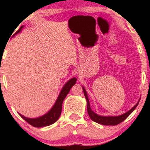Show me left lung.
I'll return each instance as SVG.
<instances>
[{
    "label": "left lung",
    "instance_id": "1",
    "mask_svg": "<svg viewBox=\"0 0 150 150\" xmlns=\"http://www.w3.org/2000/svg\"><path fill=\"white\" fill-rule=\"evenodd\" d=\"M84 94H85V98L87 100V112L88 114L90 117V118L91 119L93 122L96 123H98L102 125H106V126H115V125H117L120 123H122L123 121H124L133 112L137 105L139 104V102L137 103L136 105H135L134 107H132L131 109L128 111L126 113L122 115L117 116V117H104V116H100L97 115L95 112H93V110L91 109V107H90V104L89 101V98H88L87 92H86L85 88H83Z\"/></svg>",
    "mask_w": 150,
    "mask_h": 150
}]
</instances>
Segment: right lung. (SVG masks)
<instances>
[{
    "label": "right lung",
    "mask_w": 150,
    "mask_h": 150,
    "mask_svg": "<svg viewBox=\"0 0 150 150\" xmlns=\"http://www.w3.org/2000/svg\"><path fill=\"white\" fill-rule=\"evenodd\" d=\"M23 28V26L20 28L19 30H18L16 32L15 34H17L21 30L22 28ZM76 78H73L71 80L67 82L65 84L64 87H63L62 90H61L60 94H59L58 98H57L56 103L54 105V106L52 108L50 111L48 113L44 115V116L40 117L39 118L35 119H31V118H27L24 117L22 115L18 113L21 116L22 119H24L26 122L31 125V126L34 127H37V128H40V127L47 126L49 125H51L56 122L57 120H58L59 117L61 115V110H62V104L63 100H64L65 98L66 97L67 93L70 91L71 88L72 87L73 85L76 84Z\"/></svg>",
    "instance_id": "1"
}]
</instances>
